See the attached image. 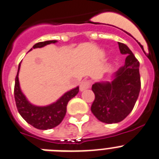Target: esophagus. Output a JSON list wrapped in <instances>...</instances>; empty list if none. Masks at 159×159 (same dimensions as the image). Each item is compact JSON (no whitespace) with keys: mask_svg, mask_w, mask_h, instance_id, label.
Listing matches in <instances>:
<instances>
[{"mask_svg":"<svg viewBox=\"0 0 159 159\" xmlns=\"http://www.w3.org/2000/svg\"><path fill=\"white\" fill-rule=\"evenodd\" d=\"M90 82L88 80H84L80 83V92H84L86 89L90 88Z\"/></svg>","mask_w":159,"mask_h":159,"instance_id":"34e87169","label":"esophagus"}]
</instances>
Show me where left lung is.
Returning <instances> with one entry per match:
<instances>
[{
    "mask_svg": "<svg viewBox=\"0 0 159 159\" xmlns=\"http://www.w3.org/2000/svg\"><path fill=\"white\" fill-rule=\"evenodd\" d=\"M118 43L121 54L127 56L124 66L111 82L95 83L92 88L95 96L92 112L99 121L110 124L121 122L131 112L141 88L139 62L126 44Z\"/></svg>",
    "mask_w": 159,
    "mask_h": 159,
    "instance_id": "8db88e82",
    "label": "left lung"
}]
</instances>
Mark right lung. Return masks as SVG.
<instances>
[{
    "instance_id": "1",
    "label": "right lung",
    "mask_w": 159,
    "mask_h": 159,
    "mask_svg": "<svg viewBox=\"0 0 159 159\" xmlns=\"http://www.w3.org/2000/svg\"><path fill=\"white\" fill-rule=\"evenodd\" d=\"M57 42V40L39 42L33 45L32 48L44 47L47 44L55 43ZM32 48L30 49V51ZM20 67V63L18 66L17 75L15 79V87H14V97L20 115L28 123L32 125L35 128L40 130H48L58 126L65 116L68 101L78 94L79 87L73 88L64 93L57 102H53L52 104L43 107L36 106L32 104L28 100L20 89L19 78H18Z\"/></svg>"
}]
</instances>
